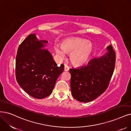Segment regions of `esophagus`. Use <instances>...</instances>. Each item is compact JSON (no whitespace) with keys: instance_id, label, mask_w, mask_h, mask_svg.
Returning a JSON list of instances; mask_svg holds the SVG:
<instances>
[{"instance_id":"esophagus-1","label":"esophagus","mask_w":131,"mask_h":131,"mask_svg":"<svg viewBox=\"0 0 131 131\" xmlns=\"http://www.w3.org/2000/svg\"><path fill=\"white\" fill-rule=\"evenodd\" d=\"M64 71H69V67L68 66L66 65H65Z\"/></svg>"}]
</instances>
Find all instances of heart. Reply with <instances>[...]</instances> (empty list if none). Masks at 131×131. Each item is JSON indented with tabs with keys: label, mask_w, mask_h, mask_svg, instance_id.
<instances>
[{
	"label": "heart",
	"mask_w": 131,
	"mask_h": 131,
	"mask_svg": "<svg viewBox=\"0 0 131 131\" xmlns=\"http://www.w3.org/2000/svg\"><path fill=\"white\" fill-rule=\"evenodd\" d=\"M60 48L56 47V54L60 58L65 56V53H71L70 59L75 66L83 65L88 60L93 51L92 43L85 39L72 37L65 39L61 43Z\"/></svg>",
	"instance_id": "obj_1"
}]
</instances>
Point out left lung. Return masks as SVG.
I'll use <instances>...</instances> for the list:
<instances>
[{"mask_svg": "<svg viewBox=\"0 0 131 131\" xmlns=\"http://www.w3.org/2000/svg\"><path fill=\"white\" fill-rule=\"evenodd\" d=\"M106 50L105 54L93 58L87 65L70 69L71 92L77 100L90 102L108 88L114 70L115 54L111 45Z\"/></svg>", "mask_w": 131, "mask_h": 131, "instance_id": "1", "label": "left lung"}]
</instances>
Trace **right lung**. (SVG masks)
Instances as JSON below:
<instances>
[{"mask_svg": "<svg viewBox=\"0 0 131 131\" xmlns=\"http://www.w3.org/2000/svg\"><path fill=\"white\" fill-rule=\"evenodd\" d=\"M48 41L29 35L19 45L16 59V79L19 86L33 98L43 99L53 91L64 65L58 66L51 53L44 48Z\"/></svg>", "mask_w": 131, "mask_h": 131, "instance_id": "right-lung-1", "label": "right lung"}]
</instances>
